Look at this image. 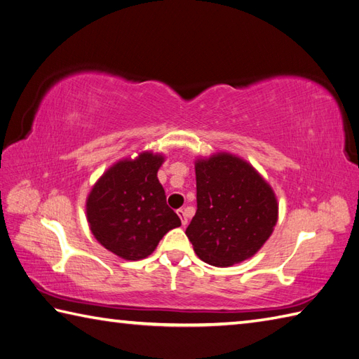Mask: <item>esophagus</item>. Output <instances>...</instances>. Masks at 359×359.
Returning a JSON list of instances; mask_svg holds the SVG:
<instances>
[{
  "mask_svg": "<svg viewBox=\"0 0 359 359\" xmlns=\"http://www.w3.org/2000/svg\"><path fill=\"white\" fill-rule=\"evenodd\" d=\"M177 215L180 217V222L182 225H187L188 224V217H187V212L184 210H177Z\"/></svg>",
  "mask_w": 359,
  "mask_h": 359,
  "instance_id": "obj_1",
  "label": "esophagus"
}]
</instances>
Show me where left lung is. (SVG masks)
I'll list each match as a JSON object with an SVG mask.
<instances>
[{
  "label": "left lung",
  "mask_w": 359,
  "mask_h": 359,
  "mask_svg": "<svg viewBox=\"0 0 359 359\" xmlns=\"http://www.w3.org/2000/svg\"><path fill=\"white\" fill-rule=\"evenodd\" d=\"M197 210L187 228L196 255L215 266L245 261L270 238L278 202L243 160L217 154L196 163Z\"/></svg>",
  "instance_id": "1"
}]
</instances>
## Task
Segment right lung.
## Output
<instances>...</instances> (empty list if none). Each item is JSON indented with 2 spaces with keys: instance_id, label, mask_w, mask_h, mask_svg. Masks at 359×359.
I'll use <instances>...</instances> for the list:
<instances>
[{
  "instance_id": "right-lung-1",
  "label": "right lung",
  "mask_w": 359,
  "mask_h": 359,
  "mask_svg": "<svg viewBox=\"0 0 359 359\" xmlns=\"http://www.w3.org/2000/svg\"><path fill=\"white\" fill-rule=\"evenodd\" d=\"M163 157L143 152L121 160L94 185L86 202L90 231L102 245L128 261L149 256L160 239L180 225L157 179Z\"/></svg>"
}]
</instances>
